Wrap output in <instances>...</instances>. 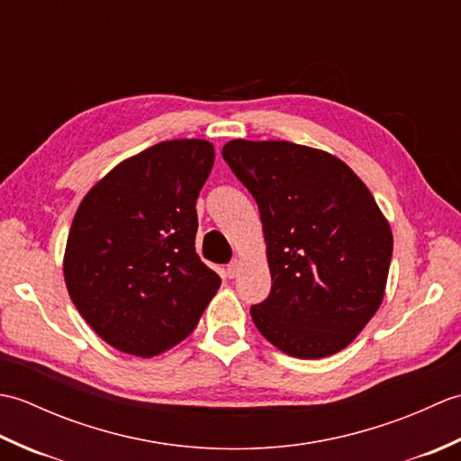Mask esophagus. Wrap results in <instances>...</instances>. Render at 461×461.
Wrapping results in <instances>:
<instances>
[{
    "instance_id": "esophagus-1",
    "label": "esophagus",
    "mask_w": 461,
    "mask_h": 461,
    "mask_svg": "<svg viewBox=\"0 0 461 461\" xmlns=\"http://www.w3.org/2000/svg\"><path fill=\"white\" fill-rule=\"evenodd\" d=\"M240 267H241V261L240 259H231L230 266H228V276L233 279L240 273Z\"/></svg>"
}]
</instances>
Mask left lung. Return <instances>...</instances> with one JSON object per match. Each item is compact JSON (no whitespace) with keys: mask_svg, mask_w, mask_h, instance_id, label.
<instances>
[{"mask_svg":"<svg viewBox=\"0 0 461 461\" xmlns=\"http://www.w3.org/2000/svg\"><path fill=\"white\" fill-rule=\"evenodd\" d=\"M223 160L256 198L271 291L251 319L271 345L322 358L350 345L384 297L393 231L332 154L285 140H231Z\"/></svg>","mask_w":461,"mask_h":461,"instance_id":"left-lung-1","label":"left lung"}]
</instances>
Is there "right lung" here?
<instances>
[{"label": "right lung", "instance_id": "add662e5", "mask_svg": "<svg viewBox=\"0 0 461 461\" xmlns=\"http://www.w3.org/2000/svg\"><path fill=\"white\" fill-rule=\"evenodd\" d=\"M213 146L166 140L113 168L85 195L68 231L65 283L111 347L154 357L194 330L220 287L195 253V200Z\"/></svg>", "mask_w": 461, "mask_h": 461}]
</instances>
